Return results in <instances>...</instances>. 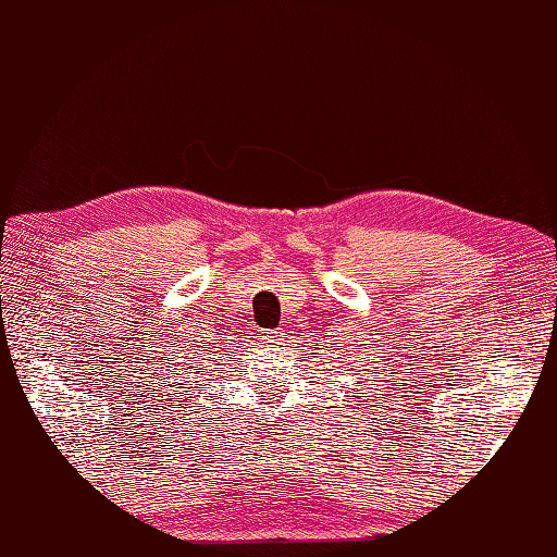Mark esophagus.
Returning a JSON list of instances; mask_svg holds the SVG:
<instances>
[{
	"label": "esophagus",
	"mask_w": 557,
	"mask_h": 557,
	"mask_svg": "<svg viewBox=\"0 0 557 557\" xmlns=\"http://www.w3.org/2000/svg\"><path fill=\"white\" fill-rule=\"evenodd\" d=\"M263 342H270V345H282V342H285V327L268 330V333L263 335Z\"/></svg>",
	"instance_id": "1"
}]
</instances>
